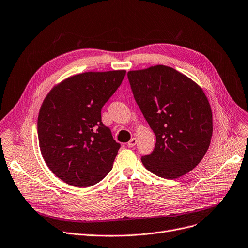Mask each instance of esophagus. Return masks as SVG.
<instances>
[{
	"label": "esophagus",
	"instance_id": "esophagus-1",
	"mask_svg": "<svg viewBox=\"0 0 248 248\" xmlns=\"http://www.w3.org/2000/svg\"><path fill=\"white\" fill-rule=\"evenodd\" d=\"M136 145H137V139L136 138H133L131 140L128 141V144H127V146L129 148H134Z\"/></svg>",
	"mask_w": 248,
	"mask_h": 248
}]
</instances>
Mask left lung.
Listing matches in <instances>:
<instances>
[{
    "label": "left lung",
    "mask_w": 248,
    "mask_h": 248,
    "mask_svg": "<svg viewBox=\"0 0 248 248\" xmlns=\"http://www.w3.org/2000/svg\"><path fill=\"white\" fill-rule=\"evenodd\" d=\"M127 77L157 139L153 153L141 157L142 165L165 179L189 173L204 158L213 133L212 110L202 87L165 65L131 70Z\"/></svg>",
    "instance_id": "left-lung-1"
}]
</instances>
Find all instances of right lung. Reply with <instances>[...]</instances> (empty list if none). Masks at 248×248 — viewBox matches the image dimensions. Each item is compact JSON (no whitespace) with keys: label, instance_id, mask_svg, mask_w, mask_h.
Instances as JSON below:
<instances>
[{"label":"right lung","instance_id":"obj_1","mask_svg":"<svg viewBox=\"0 0 248 248\" xmlns=\"http://www.w3.org/2000/svg\"><path fill=\"white\" fill-rule=\"evenodd\" d=\"M125 70L75 74L52 87L38 115L42 157L54 175L74 187H90L112 169L121 145L101 123V108Z\"/></svg>","mask_w":248,"mask_h":248}]
</instances>
